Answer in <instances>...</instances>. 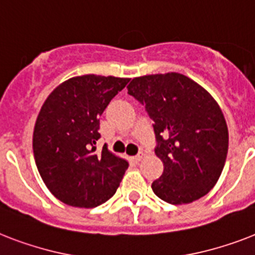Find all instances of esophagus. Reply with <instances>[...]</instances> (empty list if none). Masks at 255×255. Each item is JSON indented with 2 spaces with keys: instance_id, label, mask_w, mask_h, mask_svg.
<instances>
[{
  "instance_id": "obj_1",
  "label": "esophagus",
  "mask_w": 255,
  "mask_h": 255,
  "mask_svg": "<svg viewBox=\"0 0 255 255\" xmlns=\"http://www.w3.org/2000/svg\"><path fill=\"white\" fill-rule=\"evenodd\" d=\"M141 158H142V154H137V156L133 157V160L136 161V162H138V161L141 160Z\"/></svg>"
}]
</instances>
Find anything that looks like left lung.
<instances>
[{"instance_id":"1","label":"left lung","mask_w":255,"mask_h":255,"mask_svg":"<svg viewBox=\"0 0 255 255\" xmlns=\"http://www.w3.org/2000/svg\"><path fill=\"white\" fill-rule=\"evenodd\" d=\"M127 89L154 122L163 173L152 183L153 192L177 206L208 194L224 169L229 144L224 114L214 97L175 72L134 77Z\"/></svg>"}]
</instances>
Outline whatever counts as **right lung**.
Returning <instances> with one entry per match:
<instances>
[{
    "label": "right lung",
    "mask_w": 255,
    "mask_h": 255,
    "mask_svg": "<svg viewBox=\"0 0 255 255\" xmlns=\"http://www.w3.org/2000/svg\"><path fill=\"white\" fill-rule=\"evenodd\" d=\"M129 78L85 74L64 81L47 97L35 122L32 150L39 174L55 198L93 208L117 192L128 161L103 146L99 117Z\"/></svg>",
    "instance_id": "1"
}]
</instances>
